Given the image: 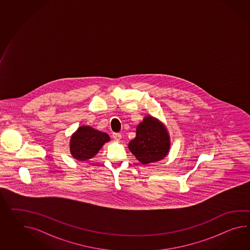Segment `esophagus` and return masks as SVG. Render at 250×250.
Listing matches in <instances>:
<instances>
[{
    "mask_svg": "<svg viewBox=\"0 0 250 250\" xmlns=\"http://www.w3.org/2000/svg\"><path fill=\"white\" fill-rule=\"evenodd\" d=\"M113 138H114V140L116 141H120V139L122 138V135L121 134H113Z\"/></svg>",
    "mask_w": 250,
    "mask_h": 250,
    "instance_id": "esophagus-1",
    "label": "esophagus"
}]
</instances>
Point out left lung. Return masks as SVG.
I'll list each match as a JSON object with an SVG mask.
<instances>
[{
  "instance_id": "8db88e82",
  "label": "left lung",
  "mask_w": 250,
  "mask_h": 250,
  "mask_svg": "<svg viewBox=\"0 0 250 250\" xmlns=\"http://www.w3.org/2000/svg\"><path fill=\"white\" fill-rule=\"evenodd\" d=\"M170 147V134L165 124L152 116L144 117L136 127L135 137L128 145L130 152L143 165L163 160Z\"/></svg>"
}]
</instances>
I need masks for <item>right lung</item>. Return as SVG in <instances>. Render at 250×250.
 <instances>
[{"instance_id": "1", "label": "right lung", "mask_w": 250, "mask_h": 250, "mask_svg": "<svg viewBox=\"0 0 250 250\" xmlns=\"http://www.w3.org/2000/svg\"><path fill=\"white\" fill-rule=\"evenodd\" d=\"M109 141V135L106 133L88 125H81L70 137L69 150L74 159L87 161L93 158Z\"/></svg>"}]
</instances>
